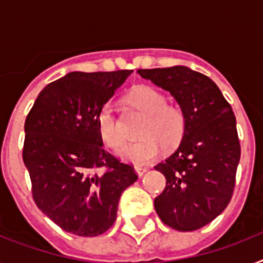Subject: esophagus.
<instances>
[{"mask_svg": "<svg viewBox=\"0 0 263 263\" xmlns=\"http://www.w3.org/2000/svg\"><path fill=\"white\" fill-rule=\"evenodd\" d=\"M135 172L139 176H143L144 173L147 172V168L146 166H140V165H136L135 166Z\"/></svg>", "mask_w": 263, "mask_h": 263, "instance_id": "esophagus-1", "label": "esophagus"}]
</instances>
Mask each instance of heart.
<instances>
[{"label":"heart","instance_id":"b5f03b06","mask_svg":"<svg viewBox=\"0 0 263 263\" xmlns=\"http://www.w3.org/2000/svg\"><path fill=\"white\" fill-rule=\"evenodd\" d=\"M129 102L138 110L146 115L139 138L142 140L128 143L119 150V157L135 165H143L158 156L160 148L171 150L181 142L187 127V119L181 107L166 103L161 91L150 86H139L129 94ZM98 134L106 146L119 148L123 136L117 125L115 107L105 102L97 115Z\"/></svg>","mask_w":263,"mask_h":263}]
</instances>
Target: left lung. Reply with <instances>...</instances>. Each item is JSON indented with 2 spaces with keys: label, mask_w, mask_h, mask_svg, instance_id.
Wrapping results in <instances>:
<instances>
[{
  "label": "left lung",
  "mask_w": 263,
  "mask_h": 263,
  "mask_svg": "<svg viewBox=\"0 0 263 263\" xmlns=\"http://www.w3.org/2000/svg\"><path fill=\"white\" fill-rule=\"evenodd\" d=\"M169 91L187 127L179 147L154 168L166 179L154 208L164 224L190 232L212 222L228 206L240 161L236 117L210 78L188 67L138 69Z\"/></svg>",
  "instance_id": "obj_1"
}]
</instances>
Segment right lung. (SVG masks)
Listing matches in <instances>:
<instances>
[{"label": "right lung", "instance_id": "1", "mask_svg": "<svg viewBox=\"0 0 263 263\" xmlns=\"http://www.w3.org/2000/svg\"><path fill=\"white\" fill-rule=\"evenodd\" d=\"M132 71L71 72L47 84L24 124L23 161L36 206L60 228L98 236L116 221L123 191L138 179L103 150L99 107Z\"/></svg>", "mask_w": 263, "mask_h": 263}]
</instances>
